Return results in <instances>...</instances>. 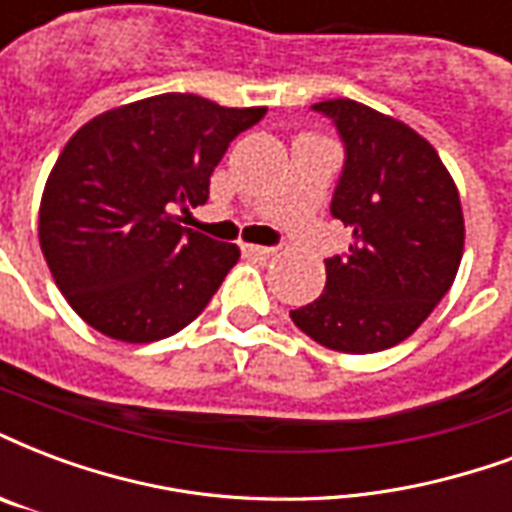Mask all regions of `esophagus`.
Returning <instances> with one entry per match:
<instances>
[{
    "label": "esophagus",
    "instance_id": "1",
    "mask_svg": "<svg viewBox=\"0 0 512 512\" xmlns=\"http://www.w3.org/2000/svg\"><path fill=\"white\" fill-rule=\"evenodd\" d=\"M241 252H244V255H249V257H263V260H266V257H274L276 252H279V249H276V246L241 244Z\"/></svg>",
    "mask_w": 512,
    "mask_h": 512
}]
</instances>
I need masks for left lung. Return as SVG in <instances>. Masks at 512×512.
Listing matches in <instances>:
<instances>
[{
    "instance_id": "1",
    "label": "left lung",
    "mask_w": 512,
    "mask_h": 512,
    "mask_svg": "<svg viewBox=\"0 0 512 512\" xmlns=\"http://www.w3.org/2000/svg\"><path fill=\"white\" fill-rule=\"evenodd\" d=\"M333 121L344 168L331 214L352 227L325 260V290L290 312L328 350L366 355L404 342L448 293L464 255L458 189L429 140L355 100L312 105Z\"/></svg>"
}]
</instances>
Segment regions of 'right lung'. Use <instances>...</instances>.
Returning <instances> with one entry per match:
<instances>
[{"mask_svg": "<svg viewBox=\"0 0 512 512\" xmlns=\"http://www.w3.org/2000/svg\"><path fill=\"white\" fill-rule=\"evenodd\" d=\"M263 116L170 92L100 113L67 140L40 203V249L94 331L160 342L206 309L241 252L173 211L206 203L230 140Z\"/></svg>", "mask_w": 512, "mask_h": 512, "instance_id": "1", "label": "right lung"}]
</instances>
